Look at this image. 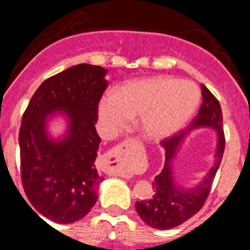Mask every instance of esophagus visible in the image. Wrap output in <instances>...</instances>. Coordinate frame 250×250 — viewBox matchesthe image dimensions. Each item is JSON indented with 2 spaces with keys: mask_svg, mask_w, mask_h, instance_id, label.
<instances>
[{
  "mask_svg": "<svg viewBox=\"0 0 250 250\" xmlns=\"http://www.w3.org/2000/svg\"><path fill=\"white\" fill-rule=\"evenodd\" d=\"M124 145H125V144H124ZM124 145H120V146H115L114 149H112L111 151H110V158H116V156H118L119 154H120V152H121V150H123V149H121V147H123Z\"/></svg>",
  "mask_w": 250,
  "mask_h": 250,
  "instance_id": "1",
  "label": "esophagus"
}]
</instances>
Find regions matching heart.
<instances>
[{
	"mask_svg": "<svg viewBox=\"0 0 250 250\" xmlns=\"http://www.w3.org/2000/svg\"><path fill=\"white\" fill-rule=\"evenodd\" d=\"M199 101V89L190 81L150 77L125 83L115 96L105 95L99 104V115L110 132L124 129L130 119L140 116L143 135L160 140L182 129Z\"/></svg>",
	"mask_w": 250,
	"mask_h": 250,
	"instance_id": "obj_1",
	"label": "heart"
}]
</instances>
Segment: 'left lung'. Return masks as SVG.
<instances>
[{
	"instance_id": "1",
	"label": "left lung",
	"mask_w": 250,
	"mask_h": 250,
	"mask_svg": "<svg viewBox=\"0 0 250 250\" xmlns=\"http://www.w3.org/2000/svg\"><path fill=\"white\" fill-rule=\"evenodd\" d=\"M203 103L198 115L189 125L193 127L210 126L218 131V147H216L215 164L208 173L205 179L191 190H185L175 184L171 171V160L175 150L184 139L187 130L179 131L169 138L160 141L165 149V163L161 173L155 176L152 182L154 194L150 199L141 200L135 204L136 211L140 218L155 229H171L183 224L191 216L195 215L207 202L210 194L211 185L219 167L225 147V136L223 130L222 107L218 99L209 90L202 85Z\"/></svg>"
}]
</instances>
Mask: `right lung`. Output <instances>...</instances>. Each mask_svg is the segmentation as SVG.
<instances>
[{
	"mask_svg": "<svg viewBox=\"0 0 250 250\" xmlns=\"http://www.w3.org/2000/svg\"><path fill=\"white\" fill-rule=\"evenodd\" d=\"M105 74L101 66L80 63L48 77L22 115L19 134L22 187L32 207L55 223L80 220L98 200L103 178L95 160L101 139L95 124L107 86ZM59 109L68 114L70 127L63 141L52 142L44 124L47 116Z\"/></svg>",
	"mask_w": 250,
	"mask_h": 250,
	"instance_id": "add662e5",
	"label": "right lung"
}]
</instances>
